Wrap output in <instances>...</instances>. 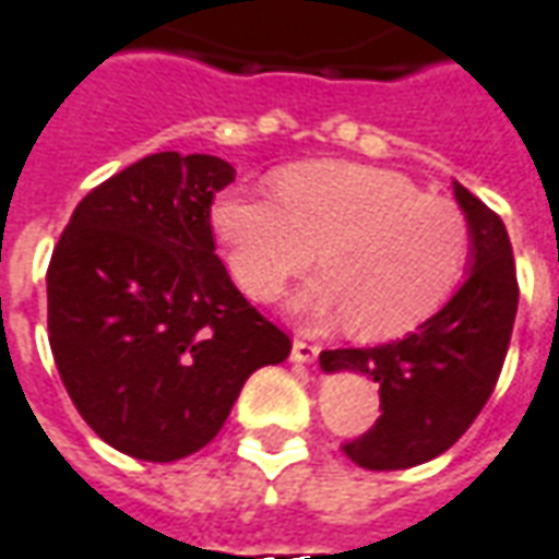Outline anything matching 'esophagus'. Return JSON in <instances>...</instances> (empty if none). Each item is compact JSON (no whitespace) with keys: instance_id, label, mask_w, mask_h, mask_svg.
I'll list each match as a JSON object with an SVG mask.
<instances>
[{"instance_id":"1","label":"esophagus","mask_w":559,"mask_h":559,"mask_svg":"<svg viewBox=\"0 0 559 559\" xmlns=\"http://www.w3.org/2000/svg\"><path fill=\"white\" fill-rule=\"evenodd\" d=\"M319 352H322L319 343L300 340V336H295V343H292V358H295V361H312V358H319Z\"/></svg>"}]
</instances>
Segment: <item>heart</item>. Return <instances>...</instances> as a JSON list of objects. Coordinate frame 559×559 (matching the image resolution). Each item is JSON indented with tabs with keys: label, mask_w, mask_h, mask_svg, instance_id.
Masks as SVG:
<instances>
[{
	"label": "heart",
	"mask_w": 559,
	"mask_h": 559,
	"mask_svg": "<svg viewBox=\"0 0 559 559\" xmlns=\"http://www.w3.org/2000/svg\"><path fill=\"white\" fill-rule=\"evenodd\" d=\"M276 197L228 192L213 207L225 264L249 298H276L322 249L324 280L300 295V307L346 316L364 340H391L427 322L461 286L469 219L406 174L310 162L280 174Z\"/></svg>",
	"instance_id": "1"
}]
</instances>
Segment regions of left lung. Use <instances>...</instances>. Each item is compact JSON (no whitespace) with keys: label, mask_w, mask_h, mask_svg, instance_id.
<instances>
[{"label":"left lung","mask_w":559,"mask_h":559,"mask_svg":"<svg viewBox=\"0 0 559 559\" xmlns=\"http://www.w3.org/2000/svg\"><path fill=\"white\" fill-rule=\"evenodd\" d=\"M473 231V271L413 334L373 349H324L322 367L379 382V418L343 451L364 469H406L449 451L497 388L518 312V273L502 219L454 183Z\"/></svg>","instance_id":"8db88e82"}]
</instances>
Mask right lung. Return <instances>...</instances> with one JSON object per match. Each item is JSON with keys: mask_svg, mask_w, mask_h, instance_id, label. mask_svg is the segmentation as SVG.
Wrapping results in <instances>:
<instances>
[{"mask_svg": "<svg viewBox=\"0 0 559 559\" xmlns=\"http://www.w3.org/2000/svg\"><path fill=\"white\" fill-rule=\"evenodd\" d=\"M228 162L153 153L74 207L47 267V336L74 409L108 445L180 461L223 430L240 388L292 340L216 255Z\"/></svg>", "mask_w": 559, "mask_h": 559, "instance_id": "add662e5", "label": "right lung"}]
</instances>
